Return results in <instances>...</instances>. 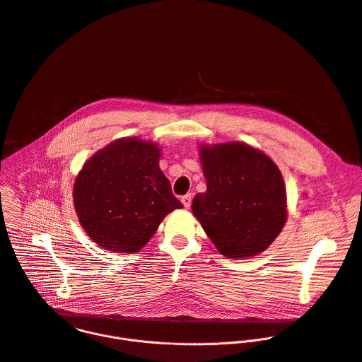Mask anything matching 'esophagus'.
I'll use <instances>...</instances> for the list:
<instances>
[{
    "label": "esophagus",
    "instance_id": "esophagus-1",
    "mask_svg": "<svg viewBox=\"0 0 362 362\" xmlns=\"http://www.w3.org/2000/svg\"><path fill=\"white\" fill-rule=\"evenodd\" d=\"M182 203H183V206H185L186 209H189L190 204H192V194L183 196V197H182Z\"/></svg>",
    "mask_w": 362,
    "mask_h": 362
}]
</instances>
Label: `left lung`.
Masks as SVG:
<instances>
[{
    "instance_id": "obj_1",
    "label": "left lung",
    "mask_w": 362,
    "mask_h": 362,
    "mask_svg": "<svg viewBox=\"0 0 362 362\" xmlns=\"http://www.w3.org/2000/svg\"><path fill=\"white\" fill-rule=\"evenodd\" d=\"M206 192L192 211L216 249L228 259L264 252L287 220L281 172L262 151L243 142L202 145Z\"/></svg>"
}]
</instances>
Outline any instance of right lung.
Wrapping results in <instances>:
<instances>
[{
  "label": "right lung",
  "instance_id": "right-lung-1",
  "mask_svg": "<svg viewBox=\"0 0 362 362\" xmlns=\"http://www.w3.org/2000/svg\"><path fill=\"white\" fill-rule=\"evenodd\" d=\"M159 159L156 144L122 138L82 166L74 185V204L85 233L99 247L136 253L170 211L183 207Z\"/></svg>",
  "mask_w": 362,
  "mask_h": 362
}]
</instances>
